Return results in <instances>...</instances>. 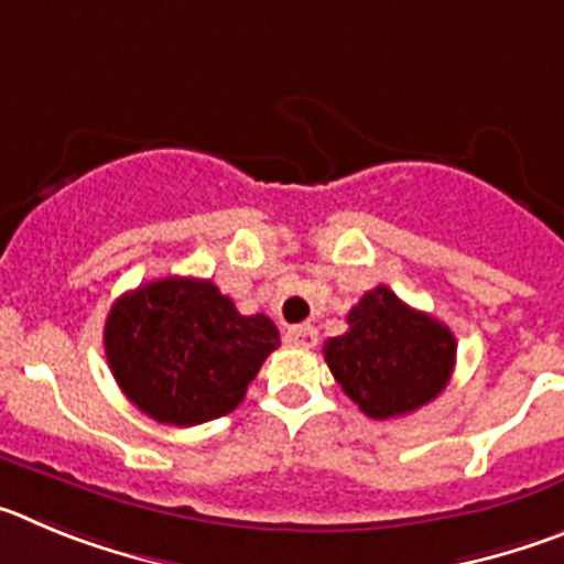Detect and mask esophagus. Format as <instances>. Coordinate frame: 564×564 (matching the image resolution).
I'll return each mask as SVG.
<instances>
[{
	"instance_id": "1",
	"label": "esophagus",
	"mask_w": 564,
	"mask_h": 564,
	"mask_svg": "<svg viewBox=\"0 0 564 564\" xmlns=\"http://www.w3.org/2000/svg\"><path fill=\"white\" fill-rule=\"evenodd\" d=\"M283 339H286V345H292V348H314V345H317V328L292 326V328H286Z\"/></svg>"
}]
</instances>
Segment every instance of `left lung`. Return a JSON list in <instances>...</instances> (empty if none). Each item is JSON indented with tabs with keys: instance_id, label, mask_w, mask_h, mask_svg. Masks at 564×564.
Masks as SVG:
<instances>
[{
	"instance_id": "8db88e82",
	"label": "left lung",
	"mask_w": 564,
	"mask_h": 564,
	"mask_svg": "<svg viewBox=\"0 0 564 564\" xmlns=\"http://www.w3.org/2000/svg\"><path fill=\"white\" fill-rule=\"evenodd\" d=\"M455 334L410 308L388 286L362 294L348 332L323 348L334 379L370 419H395L433 402L455 368Z\"/></svg>"
}]
</instances>
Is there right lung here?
<instances>
[{
  "label": "right lung",
  "instance_id": "add662e5",
  "mask_svg": "<svg viewBox=\"0 0 564 564\" xmlns=\"http://www.w3.org/2000/svg\"><path fill=\"white\" fill-rule=\"evenodd\" d=\"M278 345L267 314H238L213 281L176 275L120 294L104 328L120 390L174 427L232 413Z\"/></svg>",
  "mask_w": 564,
  "mask_h": 564
}]
</instances>
